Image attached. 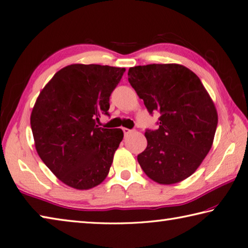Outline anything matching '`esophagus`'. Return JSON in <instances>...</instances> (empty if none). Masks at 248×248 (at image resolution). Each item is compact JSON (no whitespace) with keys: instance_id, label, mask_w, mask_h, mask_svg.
<instances>
[{"instance_id":"obj_1","label":"esophagus","mask_w":248,"mask_h":248,"mask_svg":"<svg viewBox=\"0 0 248 248\" xmlns=\"http://www.w3.org/2000/svg\"><path fill=\"white\" fill-rule=\"evenodd\" d=\"M123 131H124V137H128L129 134H131V133L133 132L132 130H130V129H128V128H123Z\"/></svg>"}]
</instances>
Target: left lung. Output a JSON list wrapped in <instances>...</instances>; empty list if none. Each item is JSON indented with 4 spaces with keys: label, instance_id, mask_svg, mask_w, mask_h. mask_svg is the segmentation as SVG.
Returning a JSON list of instances; mask_svg holds the SVG:
<instances>
[{
    "label": "left lung",
    "instance_id": "1",
    "mask_svg": "<svg viewBox=\"0 0 248 248\" xmlns=\"http://www.w3.org/2000/svg\"><path fill=\"white\" fill-rule=\"evenodd\" d=\"M128 80L159 128L147 130L138 161L148 178L174 184L190 177L213 146L218 114L200 78L183 65L152 64L129 68Z\"/></svg>",
    "mask_w": 248,
    "mask_h": 248
}]
</instances>
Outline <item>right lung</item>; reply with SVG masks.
Instances as JSON below:
<instances>
[{
  "label": "right lung",
  "mask_w": 248,
  "mask_h": 248,
  "mask_svg": "<svg viewBox=\"0 0 248 248\" xmlns=\"http://www.w3.org/2000/svg\"><path fill=\"white\" fill-rule=\"evenodd\" d=\"M124 68L73 64L40 92L30 124L38 155L62 183L76 190L101 184L124 139L121 129L96 124L108 115L109 96Z\"/></svg>",
  "instance_id": "obj_1"
}]
</instances>
